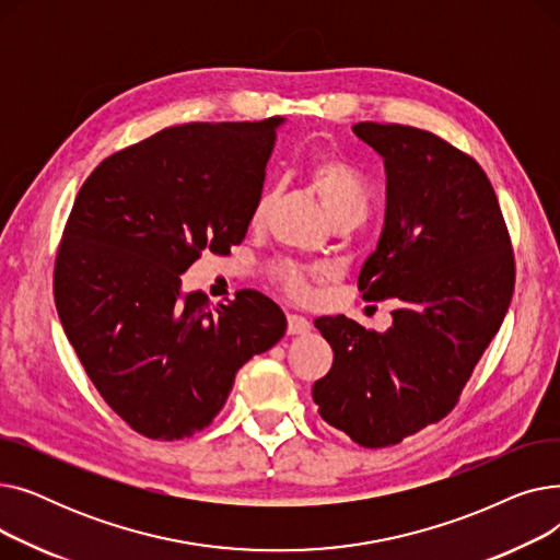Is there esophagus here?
I'll list each match as a JSON object with an SVG mask.
<instances>
[{"label": "esophagus", "instance_id": "34e87169", "mask_svg": "<svg viewBox=\"0 0 560 560\" xmlns=\"http://www.w3.org/2000/svg\"><path fill=\"white\" fill-rule=\"evenodd\" d=\"M311 331V322L304 315L298 313H290L288 315V334L290 336H300V334H308Z\"/></svg>", "mask_w": 560, "mask_h": 560}]
</instances>
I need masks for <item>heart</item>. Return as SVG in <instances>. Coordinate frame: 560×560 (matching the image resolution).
Instances as JSON below:
<instances>
[{"instance_id": "b5f03b06", "label": "heart", "mask_w": 560, "mask_h": 560, "mask_svg": "<svg viewBox=\"0 0 560 560\" xmlns=\"http://www.w3.org/2000/svg\"><path fill=\"white\" fill-rule=\"evenodd\" d=\"M311 186L317 192L322 206L329 213L331 222L349 215H359L365 218L370 209V199L372 190L365 176L340 156H322L317 159L311 170ZM275 201V192H265L252 211V224H260L268 215L270 206ZM275 279L279 285L292 298H308L311 292V281L319 279L322 272L306 268V265L292 262V260H281L275 265Z\"/></svg>"}]
</instances>
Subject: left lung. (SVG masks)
I'll return each instance as SVG.
<instances>
[{
    "mask_svg": "<svg viewBox=\"0 0 560 560\" xmlns=\"http://www.w3.org/2000/svg\"><path fill=\"white\" fill-rule=\"evenodd\" d=\"M384 156L386 224L363 262V300L395 298L393 327L317 317L334 365L313 384L319 416L378 450L440 422L499 331L515 288L511 235L481 165L440 136L359 122Z\"/></svg>",
    "mask_w": 560,
    "mask_h": 560,
    "instance_id": "8db88e82",
    "label": "left lung"
}]
</instances>
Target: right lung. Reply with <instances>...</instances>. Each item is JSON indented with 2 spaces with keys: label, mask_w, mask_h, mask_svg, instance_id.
I'll list each match as a JSON object with an SVG mask.
<instances>
[{
  "label": "right lung",
  "mask_w": 560,
  "mask_h": 560,
  "mask_svg": "<svg viewBox=\"0 0 560 560\" xmlns=\"http://www.w3.org/2000/svg\"><path fill=\"white\" fill-rule=\"evenodd\" d=\"M281 117L167 127L83 182L54 262L63 331L102 399L133 431L182 440L220 413L235 372L285 334L283 311L238 290L182 295L203 249L245 241Z\"/></svg>",
  "instance_id": "obj_1"
}]
</instances>
